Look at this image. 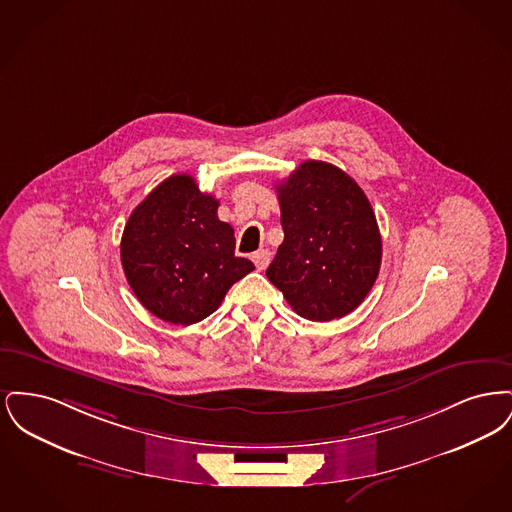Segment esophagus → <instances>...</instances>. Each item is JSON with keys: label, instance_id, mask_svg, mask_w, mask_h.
Wrapping results in <instances>:
<instances>
[{"label": "esophagus", "instance_id": "obj_1", "mask_svg": "<svg viewBox=\"0 0 512 512\" xmlns=\"http://www.w3.org/2000/svg\"><path fill=\"white\" fill-rule=\"evenodd\" d=\"M251 259H253L255 267L259 268V270H265L268 267V263H270V251L268 249H259V251H255L251 255Z\"/></svg>", "mask_w": 512, "mask_h": 512}]
</instances>
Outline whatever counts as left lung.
<instances>
[{"instance_id":"obj_1","label":"left lung","mask_w":512,"mask_h":512,"mask_svg":"<svg viewBox=\"0 0 512 512\" xmlns=\"http://www.w3.org/2000/svg\"><path fill=\"white\" fill-rule=\"evenodd\" d=\"M284 242L267 278L299 317L328 322L355 311L372 290L382 238L361 186L345 172L305 161L276 186Z\"/></svg>"}]
</instances>
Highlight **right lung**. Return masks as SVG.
I'll return each instance as SVG.
<instances>
[{
  "label": "right lung",
  "mask_w": 512,
  "mask_h": 512,
  "mask_svg": "<svg viewBox=\"0 0 512 512\" xmlns=\"http://www.w3.org/2000/svg\"><path fill=\"white\" fill-rule=\"evenodd\" d=\"M217 209L219 199L199 192L194 176L174 174L132 211L122 232V268L151 315L195 324L255 270L234 255V228L219 220Z\"/></svg>",
  "instance_id": "1"
}]
</instances>
